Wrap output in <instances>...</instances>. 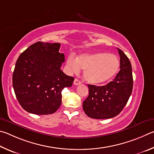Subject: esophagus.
Instances as JSON below:
<instances>
[{
  "mask_svg": "<svg viewBox=\"0 0 154 154\" xmlns=\"http://www.w3.org/2000/svg\"><path fill=\"white\" fill-rule=\"evenodd\" d=\"M80 83H81V82L80 81V80H79V79H75V80H74V85H79Z\"/></svg>",
  "mask_w": 154,
  "mask_h": 154,
  "instance_id": "obj_1",
  "label": "esophagus"
}]
</instances>
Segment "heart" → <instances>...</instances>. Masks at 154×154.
<instances>
[{"mask_svg":"<svg viewBox=\"0 0 154 154\" xmlns=\"http://www.w3.org/2000/svg\"><path fill=\"white\" fill-rule=\"evenodd\" d=\"M67 64L72 72L77 73L80 68L85 69L84 79L92 85H99L108 81L118 72L120 61L117 56L106 53H84L75 58L67 57Z\"/></svg>","mask_w":154,"mask_h":154,"instance_id":"heart-1","label":"heart"}]
</instances>
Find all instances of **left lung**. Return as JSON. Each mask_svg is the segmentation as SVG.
<instances>
[{
    "label": "left lung",
    "mask_w": 154,
    "mask_h": 154,
    "mask_svg": "<svg viewBox=\"0 0 154 154\" xmlns=\"http://www.w3.org/2000/svg\"><path fill=\"white\" fill-rule=\"evenodd\" d=\"M118 49L120 70L112 81L104 86L88 85L89 93L83 101V109L88 117L107 119L116 116L127 103L132 93V66L125 53Z\"/></svg>",
    "instance_id": "obj_1"
}]
</instances>
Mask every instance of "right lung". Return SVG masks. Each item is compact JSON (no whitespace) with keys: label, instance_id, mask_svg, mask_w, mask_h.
Segmentation results:
<instances>
[{"label":"right lung","instance_id":"obj_1","mask_svg":"<svg viewBox=\"0 0 154 154\" xmlns=\"http://www.w3.org/2000/svg\"><path fill=\"white\" fill-rule=\"evenodd\" d=\"M59 43L37 42L19 57L13 74V87L19 103L29 113L47 115L61 106V91L72 87L74 78L61 70L65 61Z\"/></svg>","mask_w":154,"mask_h":154}]
</instances>
